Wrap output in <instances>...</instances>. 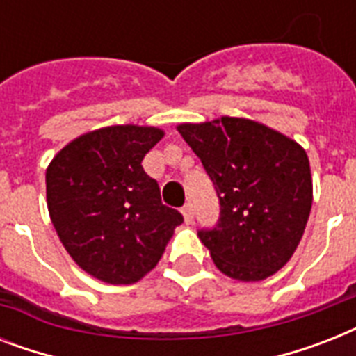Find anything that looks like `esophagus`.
Wrapping results in <instances>:
<instances>
[{
    "mask_svg": "<svg viewBox=\"0 0 356 356\" xmlns=\"http://www.w3.org/2000/svg\"><path fill=\"white\" fill-rule=\"evenodd\" d=\"M183 216L186 223L194 222V207H192V203H186V205L183 207Z\"/></svg>",
    "mask_w": 356,
    "mask_h": 356,
    "instance_id": "1",
    "label": "esophagus"
}]
</instances>
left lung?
<instances>
[{"instance_id": "obj_1", "label": "left lung", "mask_w": 356, "mask_h": 356, "mask_svg": "<svg viewBox=\"0 0 356 356\" xmlns=\"http://www.w3.org/2000/svg\"><path fill=\"white\" fill-rule=\"evenodd\" d=\"M177 129L220 200L216 225L197 231L218 270L240 281L273 275L290 260L309 222L312 179L305 149L243 118Z\"/></svg>"}]
</instances>
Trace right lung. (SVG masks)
Segmentation results:
<instances>
[{"instance_id": "right-lung-1", "label": "right lung", "mask_w": 356, "mask_h": 356, "mask_svg": "<svg viewBox=\"0 0 356 356\" xmlns=\"http://www.w3.org/2000/svg\"><path fill=\"white\" fill-rule=\"evenodd\" d=\"M162 138L155 127L114 125L83 134L51 161L47 209L60 242L85 271L131 284L161 260L183 214L161 200L142 168Z\"/></svg>"}]
</instances>
